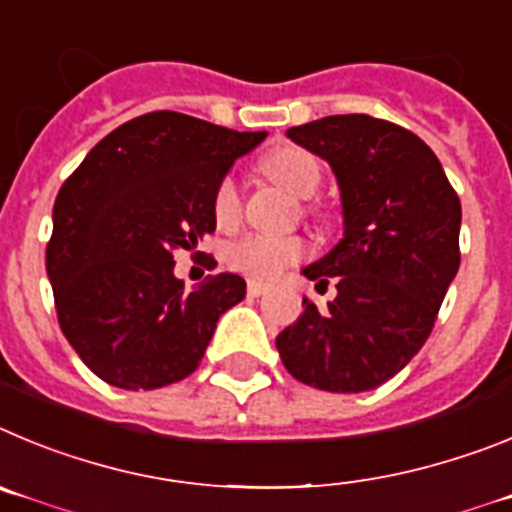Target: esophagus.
I'll list each match as a JSON object with an SVG mask.
<instances>
[{
  "label": "esophagus",
  "instance_id": "esophagus-1",
  "mask_svg": "<svg viewBox=\"0 0 512 512\" xmlns=\"http://www.w3.org/2000/svg\"><path fill=\"white\" fill-rule=\"evenodd\" d=\"M265 290H267V285L257 283V280H250V283H247V293H250L252 298H260Z\"/></svg>",
  "mask_w": 512,
  "mask_h": 512
}]
</instances>
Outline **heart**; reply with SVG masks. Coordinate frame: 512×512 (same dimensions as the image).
Masks as SVG:
<instances>
[{"label":"heart","instance_id":"b5f03b06","mask_svg":"<svg viewBox=\"0 0 512 512\" xmlns=\"http://www.w3.org/2000/svg\"><path fill=\"white\" fill-rule=\"evenodd\" d=\"M265 173L280 186L288 188L298 199H311L321 186V165L316 155H311L303 147H280L270 153L262 163ZM214 219L219 227L229 229L239 222L242 216V191L234 173H227L216 183ZM308 245L301 237H275V234H247L227 247V265L237 273L247 275L252 280H275L303 260Z\"/></svg>","mask_w":512,"mask_h":512}]
</instances>
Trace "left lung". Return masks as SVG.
I'll return each mask as SVG.
<instances>
[{
	"instance_id": "obj_1",
	"label": "left lung",
	"mask_w": 512,
	"mask_h": 512,
	"mask_svg": "<svg viewBox=\"0 0 512 512\" xmlns=\"http://www.w3.org/2000/svg\"><path fill=\"white\" fill-rule=\"evenodd\" d=\"M285 135L324 158L342 191L344 237L303 267L336 298L275 339L285 370L311 388L365 393L426 344L459 270L462 204L434 150L398 124L336 114Z\"/></svg>"
}]
</instances>
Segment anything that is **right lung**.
Wrapping results in <instances>:
<instances>
[{"label": "right lung", "mask_w": 512, "mask_h": 512, "mask_svg": "<svg viewBox=\"0 0 512 512\" xmlns=\"http://www.w3.org/2000/svg\"><path fill=\"white\" fill-rule=\"evenodd\" d=\"M265 135L150 112L109 132L63 183L45 267L58 324L96 377L155 390L201 365L247 285L219 273L186 290L173 252L214 232L216 183Z\"/></svg>", "instance_id": "1"}]
</instances>
